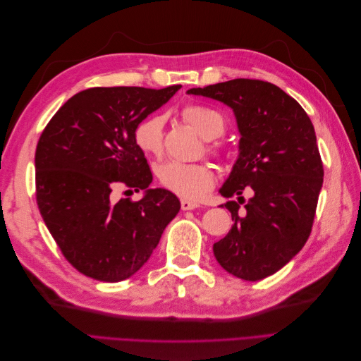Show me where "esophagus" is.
Instances as JSON below:
<instances>
[{
    "label": "esophagus",
    "mask_w": 361,
    "mask_h": 361,
    "mask_svg": "<svg viewBox=\"0 0 361 361\" xmlns=\"http://www.w3.org/2000/svg\"><path fill=\"white\" fill-rule=\"evenodd\" d=\"M180 207H182V211H192V209H195V207H199V203L190 202L187 199H182L180 200Z\"/></svg>",
    "instance_id": "obj_1"
}]
</instances>
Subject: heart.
<instances>
[{
  "instance_id": "heart-1",
  "label": "heart",
  "mask_w": 361,
  "mask_h": 361,
  "mask_svg": "<svg viewBox=\"0 0 361 361\" xmlns=\"http://www.w3.org/2000/svg\"><path fill=\"white\" fill-rule=\"evenodd\" d=\"M182 118L190 123L204 140H214L224 133V118L220 113L200 104H187L182 108ZM162 114H150L135 125L133 138L135 146L149 157H159L164 150ZM207 152L220 162L227 161V152L221 145H209ZM158 182L183 199H199L215 183V173L207 162L187 164L180 161H164L157 166Z\"/></svg>"
}]
</instances>
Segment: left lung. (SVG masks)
<instances>
[{
  "label": "left lung",
  "instance_id": "1",
  "mask_svg": "<svg viewBox=\"0 0 361 361\" xmlns=\"http://www.w3.org/2000/svg\"><path fill=\"white\" fill-rule=\"evenodd\" d=\"M188 93L231 106L241 133L239 158L220 190L224 197L239 195L224 204L233 226L214 244L215 259L243 280L272 276L312 232L324 182L312 120L292 96L268 81L238 78ZM245 189L252 191L247 202L240 197Z\"/></svg>",
  "mask_w": 361,
  "mask_h": 361
}]
</instances>
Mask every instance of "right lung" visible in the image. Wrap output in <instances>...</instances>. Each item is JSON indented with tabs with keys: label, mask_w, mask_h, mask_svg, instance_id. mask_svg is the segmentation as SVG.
Here are the masks:
<instances>
[{
	"label": "right lung",
	"mask_w": 361,
	"mask_h": 361,
	"mask_svg": "<svg viewBox=\"0 0 361 361\" xmlns=\"http://www.w3.org/2000/svg\"><path fill=\"white\" fill-rule=\"evenodd\" d=\"M180 89L92 87L72 96L43 129L36 149V200L63 256L81 274L120 281L143 267L180 209L173 192L147 190L149 164L135 125ZM122 183L146 189L141 201L114 202Z\"/></svg>",
	"instance_id": "add662e5"
}]
</instances>
